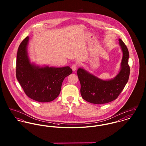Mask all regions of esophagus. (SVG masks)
I'll use <instances>...</instances> for the list:
<instances>
[{"mask_svg":"<svg viewBox=\"0 0 146 146\" xmlns=\"http://www.w3.org/2000/svg\"><path fill=\"white\" fill-rule=\"evenodd\" d=\"M76 67H77V66L76 64H74L72 66V69L73 70V71H75L76 70Z\"/></svg>","mask_w":146,"mask_h":146,"instance_id":"obj_1","label":"esophagus"}]
</instances>
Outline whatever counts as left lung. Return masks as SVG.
Wrapping results in <instances>:
<instances>
[{"label": "left lung", "instance_id": "obj_1", "mask_svg": "<svg viewBox=\"0 0 146 146\" xmlns=\"http://www.w3.org/2000/svg\"><path fill=\"white\" fill-rule=\"evenodd\" d=\"M123 52L120 70L114 78L105 80L93 75L82 68L77 70L80 83V93L84 100L91 104H104L115 100L124 89L130 75L129 53L124 42L119 39Z\"/></svg>", "mask_w": 146, "mask_h": 146}]
</instances>
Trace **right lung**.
I'll return each mask as SVG.
<instances>
[{
    "mask_svg": "<svg viewBox=\"0 0 146 146\" xmlns=\"http://www.w3.org/2000/svg\"><path fill=\"white\" fill-rule=\"evenodd\" d=\"M29 36L21 42L17 54L16 78L25 94L38 102H48L59 95L64 79L72 73L69 66H40L31 62L27 51Z\"/></svg>",
    "mask_w": 146,
    "mask_h": 146,
    "instance_id": "1",
    "label": "right lung"
}]
</instances>
